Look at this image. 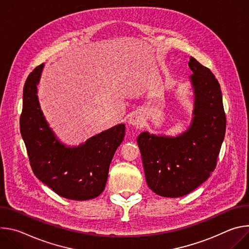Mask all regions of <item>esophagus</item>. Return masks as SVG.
I'll list each match as a JSON object with an SVG mask.
<instances>
[{
	"label": "esophagus",
	"instance_id": "esophagus-1",
	"mask_svg": "<svg viewBox=\"0 0 249 249\" xmlns=\"http://www.w3.org/2000/svg\"><path fill=\"white\" fill-rule=\"evenodd\" d=\"M144 122V117L142 115V113L140 112H134L130 115L129 119H128V123L132 126H141Z\"/></svg>",
	"mask_w": 249,
	"mask_h": 249
}]
</instances>
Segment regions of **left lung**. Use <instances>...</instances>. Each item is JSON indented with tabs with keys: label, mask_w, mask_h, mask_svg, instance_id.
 <instances>
[{
	"label": "left lung",
	"mask_w": 249,
	"mask_h": 249,
	"mask_svg": "<svg viewBox=\"0 0 249 249\" xmlns=\"http://www.w3.org/2000/svg\"><path fill=\"white\" fill-rule=\"evenodd\" d=\"M193 111L187 130L177 136L142 132L137 143L148 186L162 197L189 194L214 171L226 134V114L219 82L190 57Z\"/></svg>",
	"instance_id": "8db88e82"
}]
</instances>
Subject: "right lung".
<instances>
[{"label": "right lung", "mask_w": 249, "mask_h": 249, "mask_svg": "<svg viewBox=\"0 0 249 249\" xmlns=\"http://www.w3.org/2000/svg\"><path fill=\"white\" fill-rule=\"evenodd\" d=\"M43 68L44 64L36 67L26 79L19 120L32 171L64 198L93 199L105 188L110 162L125 136V125L102 131L79 146L62 143L45 119L37 96Z\"/></svg>", "instance_id": "add662e5"}]
</instances>
